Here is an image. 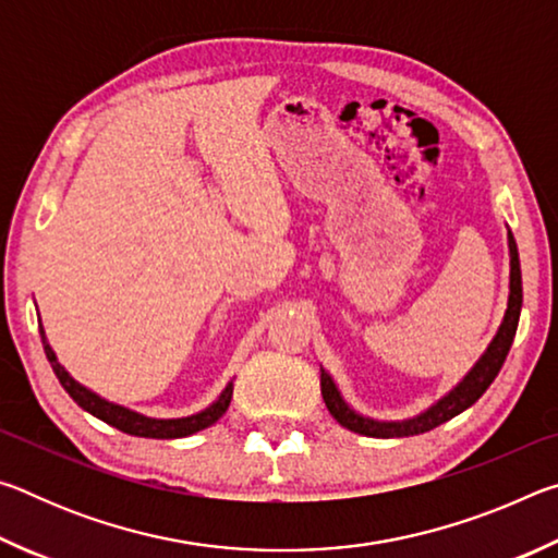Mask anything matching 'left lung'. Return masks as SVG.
<instances>
[{
    "mask_svg": "<svg viewBox=\"0 0 558 558\" xmlns=\"http://www.w3.org/2000/svg\"><path fill=\"white\" fill-rule=\"evenodd\" d=\"M507 245H509V298L502 323H499L495 337L489 339V344L475 364L470 366V372L452 386V389L440 396L436 403H430L426 411L411 415L403 421H379L372 415H364L354 411L352 405L344 401L342 391L335 384L332 374L319 366V386H323V399L327 411L332 413V418L339 426L349 428L352 433L366 438H405V436H418V433H428L438 428L440 423L456 418L458 413L470 409L480 396L487 391V386L495 381V376L502 369L509 347L514 342L519 315H522V268H519V251L512 231L507 229Z\"/></svg>",
    "mask_w": 558,
    "mask_h": 558,
    "instance_id": "1",
    "label": "left lung"
}]
</instances>
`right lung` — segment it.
<instances>
[{
  "label": "right lung",
  "instance_id": "right-lung-1",
  "mask_svg": "<svg viewBox=\"0 0 558 558\" xmlns=\"http://www.w3.org/2000/svg\"><path fill=\"white\" fill-rule=\"evenodd\" d=\"M39 332H41L46 359H49L53 374L59 376L61 386L65 391H69L71 399L78 403L83 411H88L90 415H96V418L106 421L108 426H112V428L128 433V436H140V438H186V436H194V433L214 426V423L221 418L226 409H229V403H231L233 381L226 384L223 391L216 396V401H211L209 405H206V409L196 411L192 415H182V418H153V415L137 413V411L128 409V405H120V403H112L108 399H102L100 393L90 391L88 386H83L81 381H75L73 376L65 372V366L59 362V356H56V352L49 344V339H46V332H44L41 325H39Z\"/></svg>",
  "mask_w": 558,
  "mask_h": 558
}]
</instances>
